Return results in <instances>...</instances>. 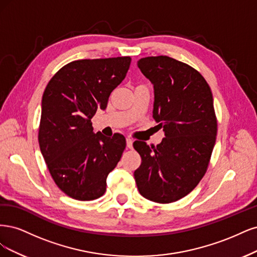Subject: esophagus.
I'll list each match as a JSON object with an SVG mask.
<instances>
[{
	"mask_svg": "<svg viewBox=\"0 0 257 257\" xmlns=\"http://www.w3.org/2000/svg\"><path fill=\"white\" fill-rule=\"evenodd\" d=\"M126 142H127V147L130 148V150H131V148H132V140H131L130 138H128V139L126 140Z\"/></svg>",
	"mask_w": 257,
	"mask_h": 257,
	"instance_id": "34e87169",
	"label": "esophagus"
}]
</instances>
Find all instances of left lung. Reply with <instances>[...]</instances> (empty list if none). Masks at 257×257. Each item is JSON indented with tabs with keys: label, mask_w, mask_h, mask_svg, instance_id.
I'll list each match as a JSON object with an SVG mask.
<instances>
[{
	"label": "left lung",
	"mask_w": 257,
	"mask_h": 257,
	"mask_svg": "<svg viewBox=\"0 0 257 257\" xmlns=\"http://www.w3.org/2000/svg\"><path fill=\"white\" fill-rule=\"evenodd\" d=\"M155 89L154 118L163 127L161 144L136 141L141 165L135 171L140 194L169 204L189 194L208 169L218 121L211 89L191 66L159 55L138 61Z\"/></svg>",
	"instance_id": "left-lung-1"
}]
</instances>
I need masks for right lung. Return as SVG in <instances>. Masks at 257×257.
Returning a JSON list of instances; mask_svg holds the SVG:
<instances>
[{
  "instance_id": "add662e5",
  "label": "right lung",
  "mask_w": 257,
  "mask_h": 257,
  "mask_svg": "<svg viewBox=\"0 0 257 257\" xmlns=\"http://www.w3.org/2000/svg\"><path fill=\"white\" fill-rule=\"evenodd\" d=\"M130 63V56L73 61L63 66L45 89L38 131L40 152L55 185L74 200L102 196L107 174L126 148L120 134L112 138L94 134L90 119L98 109H105Z\"/></svg>"
}]
</instances>
